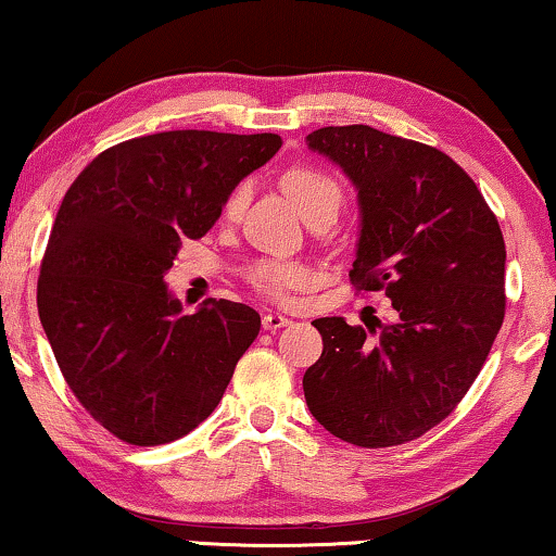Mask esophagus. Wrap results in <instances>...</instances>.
Here are the masks:
<instances>
[{
  "mask_svg": "<svg viewBox=\"0 0 556 556\" xmlns=\"http://www.w3.org/2000/svg\"><path fill=\"white\" fill-rule=\"evenodd\" d=\"M289 325H292V319L281 317V314H275V312L264 314V319H262V327L267 329V331H277L281 327H289Z\"/></svg>",
  "mask_w": 556,
  "mask_h": 556,
  "instance_id": "obj_1",
  "label": "esophagus"
}]
</instances>
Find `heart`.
I'll return each mask as SVG.
<instances>
[{
    "instance_id": "b5f03b06",
    "label": "heart",
    "mask_w": 556,
    "mask_h": 556,
    "mask_svg": "<svg viewBox=\"0 0 556 556\" xmlns=\"http://www.w3.org/2000/svg\"><path fill=\"white\" fill-rule=\"evenodd\" d=\"M281 189L292 199V204L300 210L304 219L317 217V214H329L337 217L342 206V187L331 174L314 169V167H292L281 177ZM247 199V187L239 185L229 192L222 206L225 219H235L242 212ZM247 281L262 294L271 300H287L289 294L296 292L306 285H312V271L300 262L287 260H256L247 267Z\"/></svg>"
}]
</instances>
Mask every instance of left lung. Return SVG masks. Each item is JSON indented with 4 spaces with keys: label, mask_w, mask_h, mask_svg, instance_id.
<instances>
[{
    "label": "left lung",
    "mask_w": 556,
    "mask_h": 556,
    "mask_svg": "<svg viewBox=\"0 0 556 556\" xmlns=\"http://www.w3.org/2000/svg\"><path fill=\"white\" fill-rule=\"evenodd\" d=\"M357 187L362 231L350 279L384 292L396 319L312 325L321 357L304 371L312 417L342 442L379 450L450 417L504 321V237L475 179L437 147L367 124L306 137Z\"/></svg>",
    "instance_id": "obj_1"
}]
</instances>
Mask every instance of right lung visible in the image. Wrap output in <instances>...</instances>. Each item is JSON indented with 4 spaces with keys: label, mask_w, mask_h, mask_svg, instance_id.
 <instances>
[{
    "label": "right lung",
    "mask_w": 556,
    "mask_h": 556,
    "mask_svg": "<svg viewBox=\"0 0 556 556\" xmlns=\"http://www.w3.org/2000/svg\"><path fill=\"white\" fill-rule=\"evenodd\" d=\"M279 147L269 131H160L104 149L66 189L39 319L74 396L122 442L167 444L202 425L260 334V314L239 302L181 314L164 275Z\"/></svg>",
    "instance_id": "right-lung-1"
}]
</instances>
